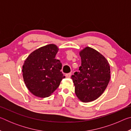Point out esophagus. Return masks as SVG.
<instances>
[{"mask_svg":"<svg viewBox=\"0 0 131 131\" xmlns=\"http://www.w3.org/2000/svg\"><path fill=\"white\" fill-rule=\"evenodd\" d=\"M65 76H66V77H67V78H70V76H71V73H69L66 74Z\"/></svg>","mask_w":131,"mask_h":131,"instance_id":"1","label":"esophagus"}]
</instances>
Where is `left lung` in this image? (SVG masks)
I'll list each match as a JSON object with an SVG mask.
<instances>
[{"mask_svg":"<svg viewBox=\"0 0 131 131\" xmlns=\"http://www.w3.org/2000/svg\"><path fill=\"white\" fill-rule=\"evenodd\" d=\"M81 65L72 76L75 94L83 102L94 101L105 91L110 79V65L103 55L86 47L79 52Z\"/></svg>","mask_w":131,"mask_h":131,"instance_id":"left-lung-1","label":"left lung"}]
</instances>
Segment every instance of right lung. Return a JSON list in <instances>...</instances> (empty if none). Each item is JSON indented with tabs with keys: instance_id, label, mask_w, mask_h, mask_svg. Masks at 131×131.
Wrapping results in <instances>:
<instances>
[{
	"instance_id": "1",
	"label": "right lung",
	"mask_w": 131,
	"mask_h": 131,
	"mask_svg": "<svg viewBox=\"0 0 131 131\" xmlns=\"http://www.w3.org/2000/svg\"><path fill=\"white\" fill-rule=\"evenodd\" d=\"M58 50L55 44L46 45L33 51L24 62V81L29 91L35 96H50L65 77L61 72L60 61L55 58Z\"/></svg>"
}]
</instances>
